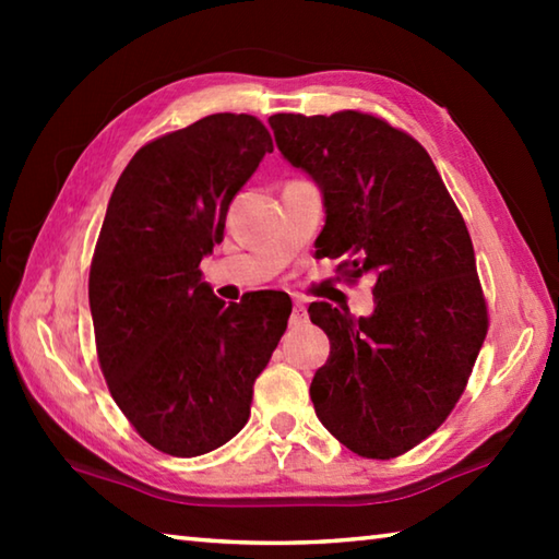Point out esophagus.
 I'll return each instance as SVG.
<instances>
[{"label":"esophagus","instance_id":"34e87169","mask_svg":"<svg viewBox=\"0 0 559 559\" xmlns=\"http://www.w3.org/2000/svg\"><path fill=\"white\" fill-rule=\"evenodd\" d=\"M306 306H302V300L296 298L293 300V313H290V325H302L306 323Z\"/></svg>","mask_w":559,"mask_h":559}]
</instances>
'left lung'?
<instances>
[{"label": "left lung", "mask_w": 559, "mask_h": 559, "mask_svg": "<svg viewBox=\"0 0 559 559\" xmlns=\"http://www.w3.org/2000/svg\"><path fill=\"white\" fill-rule=\"evenodd\" d=\"M269 126L283 159L323 194L320 257L374 276L370 316L310 302L330 340L310 400L349 451L394 459L441 427L486 340L466 222L427 150L380 118L278 112Z\"/></svg>", "instance_id": "obj_1"}]
</instances>
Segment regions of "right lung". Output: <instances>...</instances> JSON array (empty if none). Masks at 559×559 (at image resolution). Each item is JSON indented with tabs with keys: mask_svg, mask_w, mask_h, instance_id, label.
Here are the masks:
<instances>
[{
	"mask_svg": "<svg viewBox=\"0 0 559 559\" xmlns=\"http://www.w3.org/2000/svg\"><path fill=\"white\" fill-rule=\"evenodd\" d=\"M271 150L261 120L214 112L140 147L110 194L88 278L100 370L140 437L169 456H202L243 429L286 333V293L224 306L200 271Z\"/></svg>",
	"mask_w": 559,
	"mask_h": 559,
	"instance_id": "1",
	"label": "right lung"
}]
</instances>
